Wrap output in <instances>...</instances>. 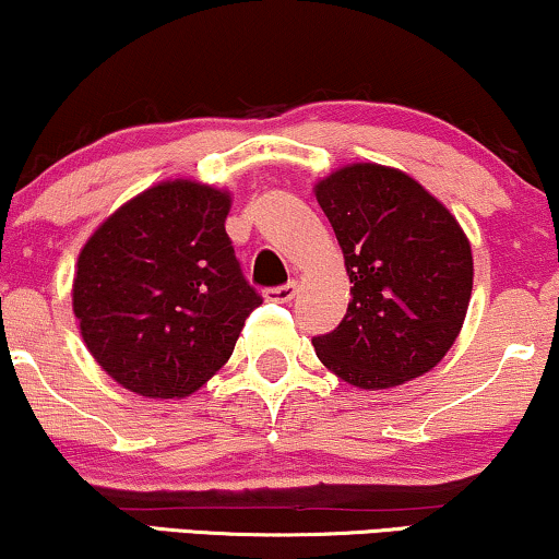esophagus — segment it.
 I'll use <instances>...</instances> for the list:
<instances>
[{"label": "esophagus", "instance_id": "obj_1", "mask_svg": "<svg viewBox=\"0 0 559 559\" xmlns=\"http://www.w3.org/2000/svg\"><path fill=\"white\" fill-rule=\"evenodd\" d=\"M295 295H297V285H295V282H287V285H282V287L264 289V297H266V300H270V302H289Z\"/></svg>", "mask_w": 559, "mask_h": 559}]
</instances>
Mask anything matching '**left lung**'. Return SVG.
Returning <instances> with one entry per match:
<instances>
[{
	"label": "left lung",
	"mask_w": 559,
	"mask_h": 559,
	"mask_svg": "<svg viewBox=\"0 0 559 559\" xmlns=\"http://www.w3.org/2000/svg\"><path fill=\"white\" fill-rule=\"evenodd\" d=\"M316 198L354 282L341 325L312 338L318 358L369 392L423 377L453 346L468 312V236L396 167L346 165L318 182Z\"/></svg>",
	"instance_id": "left-lung-1"
}]
</instances>
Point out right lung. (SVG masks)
<instances>
[{
  "label": "right lung",
  "instance_id": "add662e5",
  "mask_svg": "<svg viewBox=\"0 0 559 559\" xmlns=\"http://www.w3.org/2000/svg\"><path fill=\"white\" fill-rule=\"evenodd\" d=\"M231 193L165 180L111 213L83 243L73 316L96 364L129 392L180 400L234 354L262 297L226 234Z\"/></svg>",
  "mask_w": 559,
  "mask_h": 559
}]
</instances>
